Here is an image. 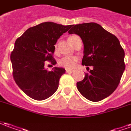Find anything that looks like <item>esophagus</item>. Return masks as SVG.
Instances as JSON below:
<instances>
[{"instance_id":"34e87169","label":"esophagus","mask_w":131,"mask_h":131,"mask_svg":"<svg viewBox=\"0 0 131 131\" xmlns=\"http://www.w3.org/2000/svg\"><path fill=\"white\" fill-rule=\"evenodd\" d=\"M66 72H67V73H72V72H74V70H71V69H66Z\"/></svg>"}]
</instances>
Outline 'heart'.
<instances>
[{
	"label": "heart",
	"instance_id": "heart-1",
	"mask_svg": "<svg viewBox=\"0 0 131 131\" xmlns=\"http://www.w3.org/2000/svg\"><path fill=\"white\" fill-rule=\"evenodd\" d=\"M78 37V36L73 35L69 37V41L71 43L72 40H74L75 38ZM78 59L76 57H72V56H65L61 58L59 61V64L62 66L63 67H65L67 69H72L75 67L77 65Z\"/></svg>",
	"mask_w": 131,
	"mask_h": 131
}]
</instances>
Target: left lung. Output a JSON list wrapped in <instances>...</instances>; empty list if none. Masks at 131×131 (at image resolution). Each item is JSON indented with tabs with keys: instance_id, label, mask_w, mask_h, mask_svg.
Wrapping results in <instances>:
<instances>
[{
	"instance_id": "8db88e82",
	"label": "left lung",
	"mask_w": 131,
	"mask_h": 131,
	"mask_svg": "<svg viewBox=\"0 0 131 131\" xmlns=\"http://www.w3.org/2000/svg\"><path fill=\"white\" fill-rule=\"evenodd\" d=\"M68 32L82 39L83 65L93 67L82 81L77 82L80 93L92 102L110 96L118 87L126 67L125 53L118 39L94 22L73 25Z\"/></svg>"
}]
</instances>
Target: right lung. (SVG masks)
<instances>
[{
	"label": "right lung",
	"mask_w": 131,
	"mask_h": 131,
	"mask_svg": "<svg viewBox=\"0 0 131 131\" xmlns=\"http://www.w3.org/2000/svg\"><path fill=\"white\" fill-rule=\"evenodd\" d=\"M70 27L46 21L30 27L17 38L10 54L13 76L17 85L31 98L43 100L57 90L65 69L55 67L48 71L44 68L45 61L56 64L54 45Z\"/></svg>",
	"instance_id": "right-lung-1"
}]
</instances>
